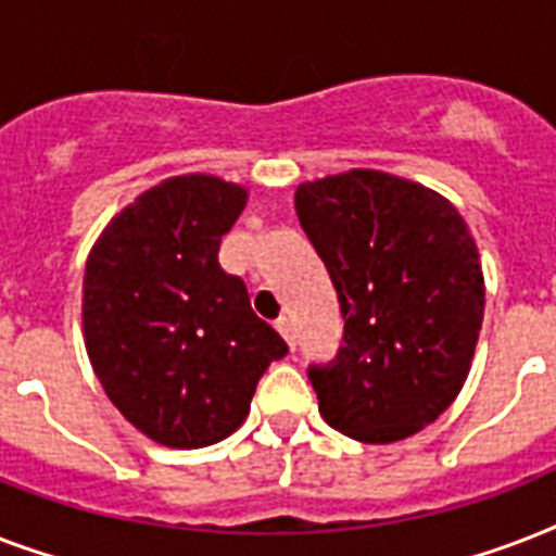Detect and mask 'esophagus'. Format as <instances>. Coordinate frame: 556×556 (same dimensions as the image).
Instances as JSON below:
<instances>
[{"mask_svg":"<svg viewBox=\"0 0 556 556\" xmlns=\"http://www.w3.org/2000/svg\"><path fill=\"white\" fill-rule=\"evenodd\" d=\"M277 331H279V334H282V338H286L288 346H291V349L296 346L294 323H291V317H286V314H282V317H279V320H277Z\"/></svg>","mask_w":556,"mask_h":556,"instance_id":"1","label":"esophagus"}]
</instances>
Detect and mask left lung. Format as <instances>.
<instances>
[{
	"mask_svg": "<svg viewBox=\"0 0 556 556\" xmlns=\"http://www.w3.org/2000/svg\"><path fill=\"white\" fill-rule=\"evenodd\" d=\"M294 207L346 320L338 357L308 366L320 415L366 444L415 435L456 401L482 329L470 227L435 190L378 169L305 181Z\"/></svg>",
	"mask_w": 556,
	"mask_h": 556,
	"instance_id": "obj_1",
	"label": "left lung"
}]
</instances>
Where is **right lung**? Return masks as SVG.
<instances>
[{
	"label": "right lung",
	"mask_w": 556,
	"mask_h": 556,
	"mask_svg": "<svg viewBox=\"0 0 556 556\" xmlns=\"http://www.w3.org/2000/svg\"><path fill=\"white\" fill-rule=\"evenodd\" d=\"M248 190L192 173L161 181L100 233L83 277L91 369L135 430L195 450L242 427L286 340L218 265Z\"/></svg>",
	"instance_id": "right-lung-1"
}]
</instances>
